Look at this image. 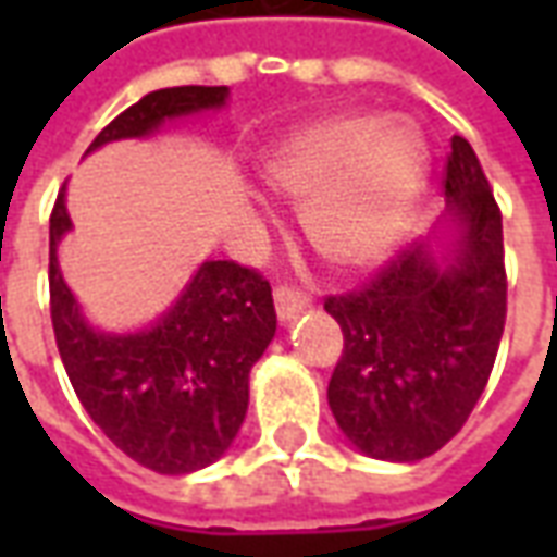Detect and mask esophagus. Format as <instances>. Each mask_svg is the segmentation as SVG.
Here are the masks:
<instances>
[{
	"label": "esophagus",
	"mask_w": 557,
	"mask_h": 557,
	"mask_svg": "<svg viewBox=\"0 0 557 557\" xmlns=\"http://www.w3.org/2000/svg\"><path fill=\"white\" fill-rule=\"evenodd\" d=\"M274 307H277L280 322H289V319H295V315L310 307V298L301 289H295V286H277L274 289Z\"/></svg>",
	"instance_id": "obj_1"
}]
</instances>
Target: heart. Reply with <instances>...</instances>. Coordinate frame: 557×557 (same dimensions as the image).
<instances>
[{
  "label": "heart",
  "instance_id": "heart-1",
  "mask_svg": "<svg viewBox=\"0 0 557 557\" xmlns=\"http://www.w3.org/2000/svg\"><path fill=\"white\" fill-rule=\"evenodd\" d=\"M426 146L403 119L334 115L262 160L268 190L301 199V230L334 268H367L394 247L426 178Z\"/></svg>",
  "mask_w": 557,
  "mask_h": 557
}]
</instances>
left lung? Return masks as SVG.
<instances>
[{
	"label": "left lung",
	"mask_w": 557,
	"mask_h": 557,
	"mask_svg": "<svg viewBox=\"0 0 557 557\" xmlns=\"http://www.w3.org/2000/svg\"><path fill=\"white\" fill-rule=\"evenodd\" d=\"M454 238L414 244L363 289L331 295L343 327L327 406L361 454L418 462L462 430L490 382L507 315L502 211L468 139L444 166Z\"/></svg>",
	"instance_id": "obj_1"
}]
</instances>
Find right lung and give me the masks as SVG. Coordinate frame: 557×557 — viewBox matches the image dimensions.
<instances>
[{"mask_svg": "<svg viewBox=\"0 0 557 557\" xmlns=\"http://www.w3.org/2000/svg\"><path fill=\"white\" fill-rule=\"evenodd\" d=\"M226 98V86L148 91L103 127L89 151L151 137L163 122L220 110ZM65 232L71 218L62 187L50 214V315L83 409L122 454L158 474H190L218 462L247 414L250 370L277 331L268 280L232 259H208L154 325L103 334L86 322L59 271L55 250Z\"/></svg>", "mask_w": 557, "mask_h": 557, "instance_id": "right-lung-1", "label": "right lung"}]
</instances>
